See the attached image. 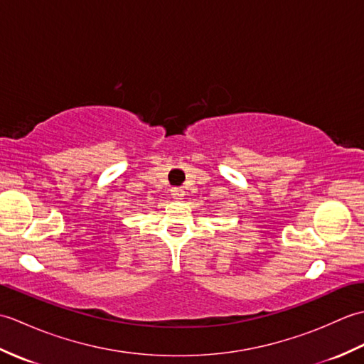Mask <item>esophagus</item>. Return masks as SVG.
I'll list each match as a JSON object with an SVG mask.
<instances>
[{
	"label": "esophagus",
	"mask_w": 364,
	"mask_h": 364,
	"mask_svg": "<svg viewBox=\"0 0 364 364\" xmlns=\"http://www.w3.org/2000/svg\"><path fill=\"white\" fill-rule=\"evenodd\" d=\"M170 196H172L175 200H181L184 196V191L181 188H172L170 189Z\"/></svg>",
	"instance_id": "esophagus-1"
}]
</instances>
